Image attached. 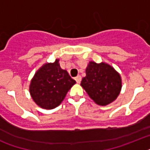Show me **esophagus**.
Returning <instances> with one entry per match:
<instances>
[{
    "label": "esophagus",
    "instance_id": "1",
    "mask_svg": "<svg viewBox=\"0 0 150 150\" xmlns=\"http://www.w3.org/2000/svg\"><path fill=\"white\" fill-rule=\"evenodd\" d=\"M75 81H76V82H77V83H80V82H81V80H82V77H81L80 75H78L77 77L75 78Z\"/></svg>",
    "mask_w": 150,
    "mask_h": 150
}]
</instances>
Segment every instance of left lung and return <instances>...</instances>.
Instances as JSON below:
<instances>
[{
	"mask_svg": "<svg viewBox=\"0 0 150 150\" xmlns=\"http://www.w3.org/2000/svg\"><path fill=\"white\" fill-rule=\"evenodd\" d=\"M81 86L96 104L106 106L118 96L121 89V75L107 63L90 61Z\"/></svg>",
	"mask_w": 150,
	"mask_h": 150,
	"instance_id": "1",
	"label": "left lung"
}]
</instances>
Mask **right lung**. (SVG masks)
<instances>
[{"instance_id":"1","label":"right lung","mask_w":150,"mask_h":150,"mask_svg":"<svg viewBox=\"0 0 150 150\" xmlns=\"http://www.w3.org/2000/svg\"><path fill=\"white\" fill-rule=\"evenodd\" d=\"M75 81L66 70L61 69L59 60L44 64L32 79L29 93L33 101L43 109H54L61 104Z\"/></svg>"}]
</instances>
